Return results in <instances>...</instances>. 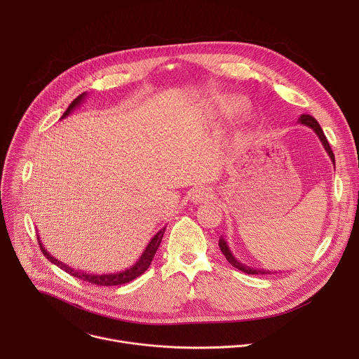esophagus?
Wrapping results in <instances>:
<instances>
[{"label":"esophagus","mask_w":359,"mask_h":359,"mask_svg":"<svg viewBox=\"0 0 359 359\" xmlns=\"http://www.w3.org/2000/svg\"><path fill=\"white\" fill-rule=\"evenodd\" d=\"M213 197V191L212 189L209 187H197L194 189L191 193H190V200L196 201V203H200V201H204V200H209Z\"/></svg>","instance_id":"esophagus-1"}]
</instances>
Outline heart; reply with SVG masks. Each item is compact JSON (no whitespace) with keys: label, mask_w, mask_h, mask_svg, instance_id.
Segmentation results:
<instances>
[{"label":"heart","mask_w":359,"mask_h":359,"mask_svg":"<svg viewBox=\"0 0 359 359\" xmlns=\"http://www.w3.org/2000/svg\"><path fill=\"white\" fill-rule=\"evenodd\" d=\"M247 112H248L247 100L236 95H223V96L215 97L213 100H209L206 105L201 107V109L194 118V123H196V128L203 132L212 125L237 119L240 116H244ZM247 136H248V130L245 128H238L233 133V137L237 143L245 140Z\"/></svg>","instance_id":"obj_1"}]
</instances>
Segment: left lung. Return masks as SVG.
Wrapping results in <instances>:
<instances>
[{
	"instance_id": "1",
	"label": "left lung",
	"mask_w": 359,
	"mask_h": 359,
	"mask_svg": "<svg viewBox=\"0 0 359 359\" xmlns=\"http://www.w3.org/2000/svg\"><path fill=\"white\" fill-rule=\"evenodd\" d=\"M298 123L309 126V128H311V129L316 132V135H317L318 139L321 140V143H323L325 151L328 153V156H330V159H331V162H332V165H334V168H335V156H334V153H332V150H331V146H330V143H328V140H327V137H325V135H324V132H323L320 123H318L311 115H301V116L298 118ZM219 247H220L222 252L224 254V257L227 259V262H229L233 267H236L237 270H240V271H243V273H247V274H274V273H277V271H270V270L252 269V267H248V266L240 263V262L234 257V255H233V252H231V250H230L227 241L224 240V237H220V240H219Z\"/></svg>"
}]
</instances>
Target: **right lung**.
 Here are the masks:
<instances>
[{
	"instance_id": "1",
	"label": "right lung",
	"mask_w": 359,
	"mask_h": 359,
	"mask_svg": "<svg viewBox=\"0 0 359 359\" xmlns=\"http://www.w3.org/2000/svg\"><path fill=\"white\" fill-rule=\"evenodd\" d=\"M85 97H86V92H83V93H81L78 97H75V99L71 102V105L68 107V109H67V111L64 112V115L61 116V119L67 118L72 111H75V109L82 104V102L85 100ZM165 230H166V227L161 229L155 236L151 237V240H150L149 244L146 245V248H144V251L142 252L139 260H137L132 267L125 269V270L118 271V273H109V274H93V273H86V271H83V270H76V269H74V267H71V266H68V264L60 262L58 259L54 257V255H50V254L43 248V245H42L39 237H38V241H39V247H41V250H42V254H43L45 257H46L50 263H53V264L58 266L60 269H62L64 271H67L68 274H71V276H74V277H76V278H79V280H83V281H88V283L96 284V285H104V287L107 285V287H108V285H121V284H126V283H129V281H132V280L140 277V276L149 269V266H150L153 257H155V254H156V251H158V248H159V245H161V241H162V238H163Z\"/></svg>"
}]
</instances>
